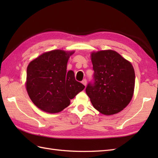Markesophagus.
Wrapping results in <instances>:
<instances>
[{"mask_svg": "<svg viewBox=\"0 0 158 158\" xmlns=\"http://www.w3.org/2000/svg\"><path fill=\"white\" fill-rule=\"evenodd\" d=\"M82 83H83V85H84L85 86V85H86V84H87V80H86L85 79H83V81H82Z\"/></svg>", "mask_w": 158, "mask_h": 158, "instance_id": "obj_1", "label": "esophagus"}]
</instances>
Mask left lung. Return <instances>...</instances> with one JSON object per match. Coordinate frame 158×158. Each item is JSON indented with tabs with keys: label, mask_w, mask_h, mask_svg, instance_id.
<instances>
[{
	"label": "left lung",
	"mask_w": 158,
	"mask_h": 158,
	"mask_svg": "<svg viewBox=\"0 0 158 158\" xmlns=\"http://www.w3.org/2000/svg\"><path fill=\"white\" fill-rule=\"evenodd\" d=\"M94 73L85 92L93 106L104 115L120 112L132 98L135 73L130 62L113 50L92 53Z\"/></svg>",
	"instance_id": "1"
}]
</instances>
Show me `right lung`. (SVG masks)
Returning a JSON list of instances; mask_svg holds the SVG:
<instances>
[{"mask_svg": "<svg viewBox=\"0 0 158 158\" xmlns=\"http://www.w3.org/2000/svg\"><path fill=\"white\" fill-rule=\"evenodd\" d=\"M73 53L53 50L43 53L28 64L26 89L33 103L43 111H61L85 88L76 81L73 70L66 71L67 62Z\"/></svg>", "mask_w": 158, "mask_h": 158, "instance_id": "obj_1", "label": "right lung"}]
</instances>
